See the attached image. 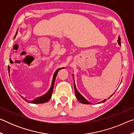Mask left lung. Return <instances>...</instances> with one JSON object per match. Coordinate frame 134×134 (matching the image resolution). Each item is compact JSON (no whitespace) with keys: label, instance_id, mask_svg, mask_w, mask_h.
I'll return each mask as SVG.
<instances>
[{"label":"left lung","instance_id":"8db88e82","mask_svg":"<svg viewBox=\"0 0 134 134\" xmlns=\"http://www.w3.org/2000/svg\"><path fill=\"white\" fill-rule=\"evenodd\" d=\"M118 44L120 45V46H121V38H120L119 36L118 37ZM72 76H73L74 90H75V94H76V97H77V99L78 100H79V102H80V103H83V104H89V105H90V104H91V103L89 102L87 100H86V99L85 98V97H84L82 96V95H81V94L79 92V91H78L77 89V88H76V85H75V82H74V74H73V75H72ZM114 93H115V92H114ZM113 93L112 95H110L109 97H110L111 96H112V95L113 94ZM108 98H109V97H108ZM106 99H104V100H103L102 101L99 102L98 103H103V102H106Z\"/></svg>","mask_w":134,"mask_h":134}]
</instances>
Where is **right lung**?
<instances>
[{"mask_svg": "<svg viewBox=\"0 0 134 134\" xmlns=\"http://www.w3.org/2000/svg\"><path fill=\"white\" fill-rule=\"evenodd\" d=\"M18 34V30L16 33V34L15 35V37H14V39L16 37V36ZM64 69V67H62V68H60V69H58L56 70L55 71V72L54 73V75H53V80H52V83H51V87L49 88V89L48 90V91L46 93L44 94V95H42V96H41L40 97H37L35 98L34 100H27L25 98H24V97L21 96V97H22V99L24 100H25L26 102L28 103H34V104H39V103H44L45 102H47L49 100V99H51V97L52 96V93H53V89H54V82H55V78H56V76L57 75V73L58 71L61 69ZM8 71H9V74H10V67H8Z\"/></svg>", "mask_w": 134, "mask_h": 134, "instance_id": "add662e5", "label": "right lung"}]
</instances>
